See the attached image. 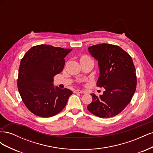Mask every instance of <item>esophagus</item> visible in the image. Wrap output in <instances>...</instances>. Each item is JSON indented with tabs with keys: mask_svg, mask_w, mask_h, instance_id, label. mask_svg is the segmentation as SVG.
I'll return each instance as SVG.
<instances>
[{
	"mask_svg": "<svg viewBox=\"0 0 153 153\" xmlns=\"http://www.w3.org/2000/svg\"><path fill=\"white\" fill-rule=\"evenodd\" d=\"M74 92H75V93H82L83 91L81 90H79V89H76L74 91Z\"/></svg>",
	"mask_w": 153,
	"mask_h": 153,
	"instance_id": "1",
	"label": "esophagus"
}]
</instances>
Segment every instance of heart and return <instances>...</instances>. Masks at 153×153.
Segmentation results:
<instances>
[{"label": "heart", "instance_id": "1", "mask_svg": "<svg viewBox=\"0 0 153 153\" xmlns=\"http://www.w3.org/2000/svg\"><path fill=\"white\" fill-rule=\"evenodd\" d=\"M89 60H92L90 57L88 56V55H83L80 58V62L81 61H89Z\"/></svg>", "mask_w": 153, "mask_h": 153}]
</instances>
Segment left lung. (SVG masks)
I'll list each match as a JSON object with an SVG mask.
<instances>
[{
	"instance_id": "1",
	"label": "left lung",
	"mask_w": 153,
	"mask_h": 153,
	"mask_svg": "<svg viewBox=\"0 0 153 153\" xmlns=\"http://www.w3.org/2000/svg\"><path fill=\"white\" fill-rule=\"evenodd\" d=\"M98 62L100 76L97 86L104 87L102 95L91 94L92 102L87 109L101 118L117 115L130 102L137 87V76L133 60L117 45L102 43L88 48Z\"/></svg>"
}]
</instances>
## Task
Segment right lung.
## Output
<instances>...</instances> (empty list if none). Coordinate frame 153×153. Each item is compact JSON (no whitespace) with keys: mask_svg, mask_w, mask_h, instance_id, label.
<instances>
[{"mask_svg":"<svg viewBox=\"0 0 153 153\" xmlns=\"http://www.w3.org/2000/svg\"><path fill=\"white\" fill-rule=\"evenodd\" d=\"M71 50L39 45L29 49L22 59L18 89L26 107L36 115L50 117L57 114L73 94L53 84V77L63 70L64 58Z\"/></svg>","mask_w":153,"mask_h":153,"instance_id":"add662e5","label":"right lung"}]
</instances>
